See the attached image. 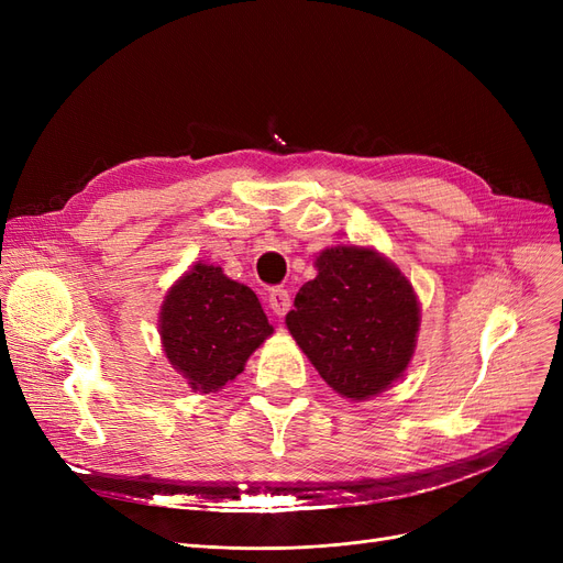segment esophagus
Returning a JSON list of instances; mask_svg holds the SVG:
<instances>
[{"label": "esophagus", "instance_id": "esophagus-1", "mask_svg": "<svg viewBox=\"0 0 563 563\" xmlns=\"http://www.w3.org/2000/svg\"><path fill=\"white\" fill-rule=\"evenodd\" d=\"M288 308H291V294H288L286 288H282V286L272 288V291H269V310L275 312L277 317H284L288 312Z\"/></svg>", "mask_w": 563, "mask_h": 563}]
</instances>
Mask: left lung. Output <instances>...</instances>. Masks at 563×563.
<instances>
[{
    "label": "left lung",
    "mask_w": 563,
    "mask_h": 563,
    "mask_svg": "<svg viewBox=\"0 0 563 563\" xmlns=\"http://www.w3.org/2000/svg\"><path fill=\"white\" fill-rule=\"evenodd\" d=\"M317 269L298 291L286 327L338 395L368 399L411 362L420 321L413 286L364 246L327 249Z\"/></svg>",
    "instance_id": "left-lung-1"
}]
</instances>
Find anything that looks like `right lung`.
<instances>
[{
    "label": "right lung",
    "mask_w": 563,
    "mask_h": 563,
    "mask_svg": "<svg viewBox=\"0 0 563 563\" xmlns=\"http://www.w3.org/2000/svg\"><path fill=\"white\" fill-rule=\"evenodd\" d=\"M159 329L168 362L203 395L240 376L272 333L251 288L201 263L168 291Z\"/></svg>",
    "instance_id": "obj_1"
}]
</instances>
